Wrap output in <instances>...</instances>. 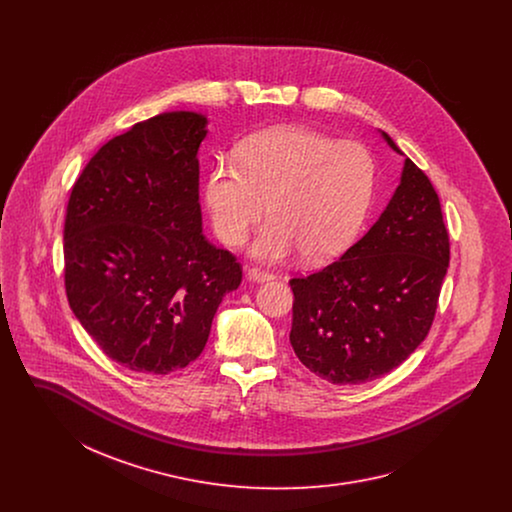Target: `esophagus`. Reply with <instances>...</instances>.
<instances>
[{"label":"esophagus","mask_w":512,"mask_h":512,"mask_svg":"<svg viewBox=\"0 0 512 512\" xmlns=\"http://www.w3.org/2000/svg\"><path fill=\"white\" fill-rule=\"evenodd\" d=\"M247 276H249V280H253V282H268V280L274 278L272 272L257 267L249 268V270H247Z\"/></svg>","instance_id":"34e87169"}]
</instances>
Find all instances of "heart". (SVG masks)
I'll use <instances>...</instances> for the list:
<instances>
[{"label": "heart", "mask_w": 512, "mask_h": 512, "mask_svg": "<svg viewBox=\"0 0 512 512\" xmlns=\"http://www.w3.org/2000/svg\"><path fill=\"white\" fill-rule=\"evenodd\" d=\"M376 159L359 142L278 126L245 140L240 161H219L205 180V205L222 244H244L267 213L251 253L282 261L301 249L320 265L359 236L376 190Z\"/></svg>", "instance_id": "obj_1"}]
</instances>
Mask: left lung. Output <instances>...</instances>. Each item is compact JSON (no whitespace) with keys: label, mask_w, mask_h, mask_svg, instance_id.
<instances>
[{"label":"left lung","mask_w":512,"mask_h":512,"mask_svg":"<svg viewBox=\"0 0 512 512\" xmlns=\"http://www.w3.org/2000/svg\"><path fill=\"white\" fill-rule=\"evenodd\" d=\"M447 267L438 194L405 159L401 184L365 236L332 265L290 280L297 359L336 386L388 374L428 336Z\"/></svg>","instance_id":"left-lung-1"}]
</instances>
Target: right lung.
<instances>
[{
    "label": "right lung",
    "mask_w": 512,
    "mask_h": 512,
    "mask_svg": "<svg viewBox=\"0 0 512 512\" xmlns=\"http://www.w3.org/2000/svg\"><path fill=\"white\" fill-rule=\"evenodd\" d=\"M205 136L207 117L192 111L138 122L99 147L67 205L69 305L101 351L134 372L195 361L222 297L242 282L236 257L201 232Z\"/></svg>",
    "instance_id": "right-lung-1"
}]
</instances>
